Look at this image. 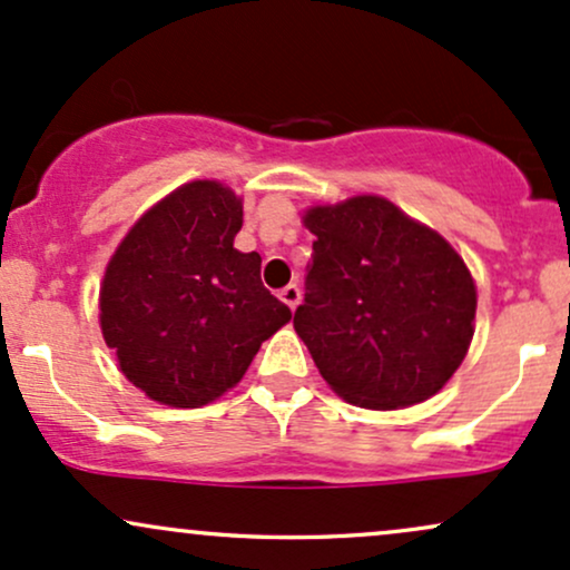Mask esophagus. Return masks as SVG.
<instances>
[{"label": "esophagus", "mask_w": 570, "mask_h": 570, "mask_svg": "<svg viewBox=\"0 0 570 570\" xmlns=\"http://www.w3.org/2000/svg\"><path fill=\"white\" fill-rule=\"evenodd\" d=\"M278 297L284 299V303L289 305L292 311H294V307L299 305V286H297V284H289V286H284V289H281Z\"/></svg>", "instance_id": "esophagus-1"}]
</instances>
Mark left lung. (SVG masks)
Listing matches in <instances>:
<instances>
[{"label": "left lung", "mask_w": 570, "mask_h": 570, "mask_svg": "<svg viewBox=\"0 0 570 570\" xmlns=\"http://www.w3.org/2000/svg\"><path fill=\"white\" fill-rule=\"evenodd\" d=\"M313 265L294 330L345 402L396 410L434 396L474 335L476 289L453 246L385 198L305 214Z\"/></svg>", "instance_id": "left-lung-1"}]
</instances>
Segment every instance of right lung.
Segmentation results:
<instances>
[{"instance_id": "right-lung-1", "label": "right lung", "mask_w": 570, "mask_h": 570, "mask_svg": "<svg viewBox=\"0 0 570 570\" xmlns=\"http://www.w3.org/2000/svg\"><path fill=\"white\" fill-rule=\"evenodd\" d=\"M244 206L217 181H189L126 235L101 286V332L136 389L200 407L244 377L292 318L263 286L257 252L233 248Z\"/></svg>"}]
</instances>
